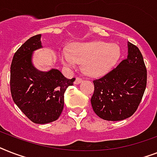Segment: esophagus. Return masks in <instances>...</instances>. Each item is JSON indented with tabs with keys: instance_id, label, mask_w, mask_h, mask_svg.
<instances>
[{
	"instance_id": "1",
	"label": "esophagus",
	"mask_w": 157,
	"mask_h": 157,
	"mask_svg": "<svg viewBox=\"0 0 157 157\" xmlns=\"http://www.w3.org/2000/svg\"><path fill=\"white\" fill-rule=\"evenodd\" d=\"M82 81H83V80H82V79L80 78V77H76V80H75V81H74V84H75V85H78V84L81 83Z\"/></svg>"
}]
</instances>
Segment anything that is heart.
I'll list each match as a JSON object with an SVG mask.
<instances>
[{
	"label": "heart",
	"instance_id": "1",
	"mask_svg": "<svg viewBox=\"0 0 157 157\" xmlns=\"http://www.w3.org/2000/svg\"><path fill=\"white\" fill-rule=\"evenodd\" d=\"M120 57L119 45L104 41L75 43L71 51L63 49L59 53V59L64 66L74 68L78 63H84V71L91 76L107 73L117 64Z\"/></svg>",
	"mask_w": 157,
	"mask_h": 157
}]
</instances>
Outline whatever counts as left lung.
<instances>
[{
    "label": "left lung",
    "mask_w": 157,
    "mask_h": 157,
    "mask_svg": "<svg viewBox=\"0 0 157 157\" xmlns=\"http://www.w3.org/2000/svg\"><path fill=\"white\" fill-rule=\"evenodd\" d=\"M91 104L96 115L117 121L136 112L147 86V68L136 45L128 42V56L116 68L93 81Z\"/></svg>",
    "instance_id": "1"
}]
</instances>
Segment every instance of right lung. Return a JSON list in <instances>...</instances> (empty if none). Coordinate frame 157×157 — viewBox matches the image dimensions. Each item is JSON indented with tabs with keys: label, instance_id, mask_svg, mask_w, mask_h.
I'll list each match as a JSON object with an SVG mask.
<instances>
[{
	"label": "right lung",
	"instance_id": "1",
	"mask_svg": "<svg viewBox=\"0 0 157 157\" xmlns=\"http://www.w3.org/2000/svg\"><path fill=\"white\" fill-rule=\"evenodd\" d=\"M41 35L28 39L15 52L10 67L12 98L23 114L36 124L56 121L63 109L64 93L73 85L58 69L39 71L32 62L33 51L42 48Z\"/></svg>",
	"mask_w": 157,
	"mask_h": 157
}]
</instances>
